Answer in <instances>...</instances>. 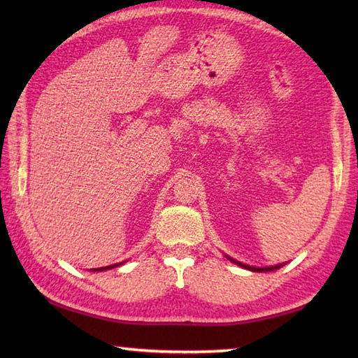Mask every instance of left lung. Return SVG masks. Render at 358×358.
I'll list each match as a JSON object with an SVG mask.
<instances>
[{"label":"left lung","mask_w":358,"mask_h":358,"mask_svg":"<svg viewBox=\"0 0 358 358\" xmlns=\"http://www.w3.org/2000/svg\"><path fill=\"white\" fill-rule=\"evenodd\" d=\"M231 262H234V263H237V264H240V266H243V268H246V269H249V271H255V272H263V271H273V269H278L280 266H272V268H252V266H246V264H241V263H238V262H235V260H232V258H229Z\"/></svg>","instance_id":"left-lung-1"}]
</instances>
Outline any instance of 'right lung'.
<instances>
[{"instance_id":"obj_1","label":"right lung","mask_w":358,"mask_h":358,"mask_svg":"<svg viewBox=\"0 0 358 358\" xmlns=\"http://www.w3.org/2000/svg\"><path fill=\"white\" fill-rule=\"evenodd\" d=\"M117 264H112V266H106V268H101V269H96V271H104V269H112V268H115Z\"/></svg>"}]
</instances>
